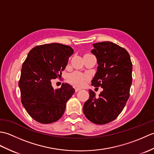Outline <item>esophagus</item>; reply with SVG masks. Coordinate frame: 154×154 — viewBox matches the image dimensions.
Instances as JSON below:
<instances>
[{
	"label": "esophagus",
	"instance_id": "obj_1",
	"mask_svg": "<svg viewBox=\"0 0 154 154\" xmlns=\"http://www.w3.org/2000/svg\"><path fill=\"white\" fill-rule=\"evenodd\" d=\"M80 90H81L80 88H75V92H77V91H79Z\"/></svg>",
	"mask_w": 154,
	"mask_h": 154
}]
</instances>
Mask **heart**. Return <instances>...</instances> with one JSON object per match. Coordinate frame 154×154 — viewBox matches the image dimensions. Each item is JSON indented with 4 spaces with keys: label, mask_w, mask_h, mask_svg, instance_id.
I'll return each mask as SVG.
<instances>
[{
    "label": "heart",
    "mask_w": 154,
    "mask_h": 154,
    "mask_svg": "<svg viewBox=\"0 0 154 154\" xmlns=\"http://www.w3.org/2000/svg\"><path fill=\"white\" fill-rule=\"evenodd\" d=\"M89 79V77L86 75L79 73L78 71H74L68 75L67 80L73 85L77 87H82L86 83Z\"/></svg>",
    "instance_id": "1"
}]
</instances>
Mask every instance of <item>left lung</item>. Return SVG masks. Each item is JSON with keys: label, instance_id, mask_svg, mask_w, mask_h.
<instances>
[{"label": "left lung", "instance_id": "left-lung-1", "mask_svg": "<svg viewBox=\"0 0 154 154\" xmlns=\"http://www.w3.org/2000/svg\"><path fill=\"white\" fill-rule=\"evenodd\" d=\"M91 53L95 55L98 67L91 81L94 87L103 91L99 97L89 89V99L84 104L83 113L96 124H105L115 120L130 96L132 63L125 49L111 42L93 44Z\"/></svg>", "mask_w": 154, "mask_h": 154}]
</instances>
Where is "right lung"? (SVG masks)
I'll return each instance as SVG.
<instances>
[{"instance_id":"obj_1","label":"right lung","mask_w":154,"mask_h":154,"mask_svg":"<svg viewBox=\"0 0 154 154\" xmlns=\"http://www.w3.org/2000/svg\"><path fill=\"white\" fill-rule=\"evenodd\" d=\"M73 52L66 45H41L32 49L23 63L18 83L21 101L29 115L38 122L50 124L57 121L75 93L68 83L54 89L51 81L61 77V71Z\"/></svg>"}]
</instances>
